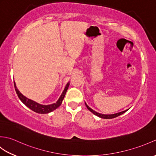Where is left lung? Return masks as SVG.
Returning <instances> with one entry per match:
<instances>
[{
  "instance_id": "left-lung-1",
  "label": "left lung",
  "mask_w": 156,
  "mask_h": 156,
  "mask_svg": "<svg viewBox=\"0 0 156 156\" xmlns=\"http://www.w3.org/2000/svg\"><path fill=\"white\" fill-rule=\"evenodd\" d=\"M86 105V107H87V108L88 109L89 111H90V112H92V113H93L94 115L98 116V117H101V118H102V119H112V118H115L118 117V116L121 115L122 114H123L124 112H125L126 111H127L129 109H127V110H125L124 111H122V112H117V113H115V114H112V115H104V114H101V113H98V112L94 111V110H92V108H90V107H88V106L85 103Z\"/></svg>"
}]
</instances>
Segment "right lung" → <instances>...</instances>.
<instances>
[{
    "label": "right lung",
    "instance_id": "right-lung-1",
    "mask_svg": "<svg viewBox=\"0 0 156 156\" xmlns=\"http://www.w3.org/2000/svg\"><path fill=\"white\" fill-rule=\"evenodd\" d=\"M14 85L15 88V91L16 92V94H17L18 97L19 98L20 100L22 101L23 104H25L28 108L31 109L33 111H34L35 112H37V113H40V114H46V113H49V112H50L53 111H54L55 109L58 108L59 106L61 105L63 99L64 98L66 91H67L68 88L69 83L68 82V83L66 84L64 90L62 93L60 97L59 98L58 101L56 102L55 103L49 105H43L41 104H39L37 102H36L34 101L31 100V99H29L27 97H25V96H23L21 92H19L18 89L16 88L15 82H14Z\"/></svg>",
    "mask_w": 156,
    "mask_h": 156
}]
</instances>
